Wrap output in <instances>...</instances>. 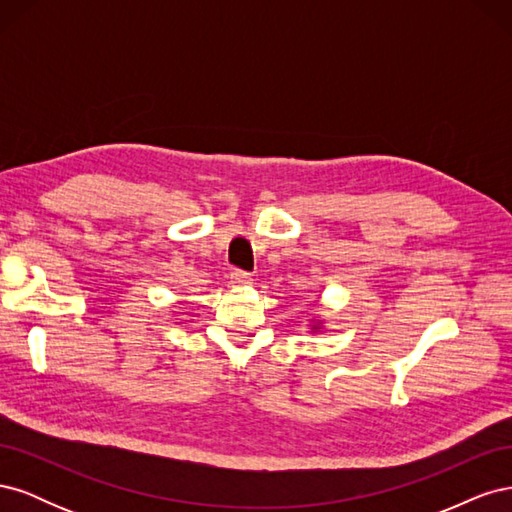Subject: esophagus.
<instances>
[{
    "instance_id": "1",
    "label": "esophagus",
    "mask_w": 512,
    "mask_h": 512,
    "mask_svg": "<svg viewBox=\"0 0 512 512\" xmlns=\"http://www.w3.org/2000/svg\"><path fill=\"white\" fill-rule=\"evenodd\" d=\"M254 280H252V273L247 271H241V269H232L230 271V284L232 286H250Z\"/></svg>"
}]
</instances>
